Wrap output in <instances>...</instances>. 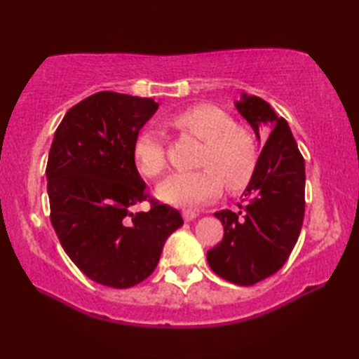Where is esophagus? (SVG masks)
I'll return each instance as SVG.
<instances>
[{
  "mask_svg": "<svg viewBox=\"0 0 359 359\" xmlns=\"http://www.w3.org/2000/svg\"><path fill=\"white\" fill-rule=\"evenodd\" d=\"M182 218H184L185 222H190V220H193V218H196V212L190 210V209L182 210Z\"/></svg>",
  "mask_w": 359,
  "mask_h": 359,
  "instance_id": "1",
  "label": "esophagus"
}]
</instances>
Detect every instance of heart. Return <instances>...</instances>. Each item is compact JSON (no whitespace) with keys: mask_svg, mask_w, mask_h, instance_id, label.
Masks as SVG:
<instances>
[{"mask_svg":"<svg viewBox=\"0 0 359 359\" xmlns=\"http://www.w3.org/2000/svg\"><path fill=\"white\" fill-rule=\"evenodd\" d=\"M166 125L180 136L198 139L204 147L196 161L203 169L172 174L158 187L156 193L163 201L196 205L218 196L223 184L226 190L236 191L250 182L258 161L257 141L223 109L201 102L169 115ZM133 155L145 177L156 179L168 169V145L155 130L139 133Z\"/></svg>","mask_w":359,"mask_h":359,"instance_id":"1","label":"heart"}]
</instances>
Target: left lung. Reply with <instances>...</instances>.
Instances as JSON below:
<instances>
[{
	"label": "left lung",
	"instance_id": "8db88e82",
	"mask_svg": "<svg viewBox=\"0 0 359 359\" xmlns=\"http://www.w3.org/2000/svg\"><path fill=\"white\" fill-rule=\"evenodd\" d=\"M236 106L257 136L259 123L269 121L272 131L239 209L215 212L224 233L208 252V263L224 280L248 287L274 276L296 245L306 209V171L287 120L269 102L242 95Z\"/></svg>",
	"mask_w": 359,
	"mask_h": 359
}]
</instances>
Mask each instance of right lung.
Here are the masks:
<instances>
[{"mask_svg":"<svg viewBox=\"0 0 359 359\" xmlns=\"http://www.w3.org/2000/svg\"><path fill=\"white\" fill-rule=\"evenodd\" d=\"M156 109L151 98L98 92L66 112L48 151L52 226L72 263L106 287L145 280L184 223L177 209L149 194L135 165L133 145ZM144 201L151 210L131 215Z\"/></svg>","mask_w":359,"mask_h":359,"instance_id":"right-lung-1","label":"right lung"}]
</instances>
